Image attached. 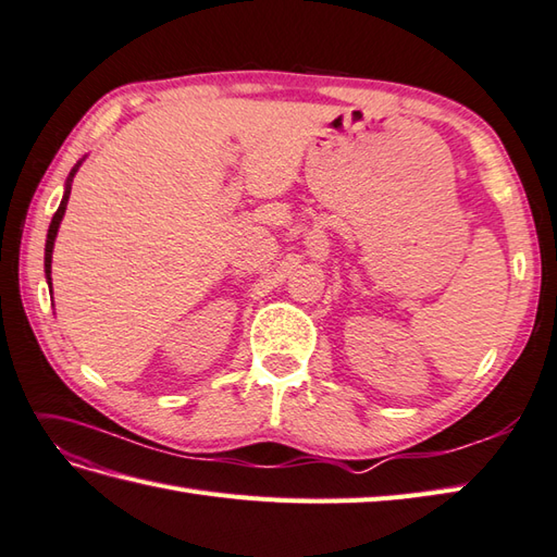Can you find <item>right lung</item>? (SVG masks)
Here are the masks:
<instances>
[{"instance_id": "1", "label": "right lung", "mask_w": 557, "mask_h": 557, "mask_svg": "<svg viewBox=\"0 0 557 557\" xmlns=\"http://www.w3.org/2000/svg\"><path fill=\"white\" fill-rule=\"evenodd\" d=\"M81 162L71 169L69 174V181H66V190H64V197H61V205L52 216V224H49V231H47V245H45V274H47V281L49 286H52V250H54V238H57V231H59V224L61 219H64V212H66V202H69V195H71V181L73 176H76Z\"/></svg>"}]
</instances>
